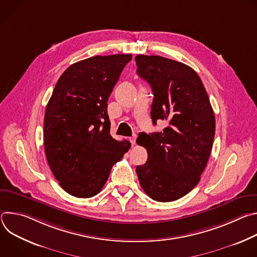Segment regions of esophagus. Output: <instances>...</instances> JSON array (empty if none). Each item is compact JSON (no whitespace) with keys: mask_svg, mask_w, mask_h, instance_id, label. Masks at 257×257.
<instances>
[{"mask_svg":"<svg viewBox=\"0 0 257 257\" xmlns=\"http://www.w3.org/2000/svg\"><path fill=\"white\" fill-rule=\"evenodd\" d=\"M136 137H137V136L134 134L133 136H131V137L129 138V139H130V142L132 143V145H134V144H135V142H136Z\"/></svg>","mask_w":257,"mask_h":257,"instance_id":"obj_1","label":"esophagus"}]
</instances>
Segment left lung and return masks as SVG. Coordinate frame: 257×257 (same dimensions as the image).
I'll return each mask as SVG.
<instances>
[{"mask_svg":"<svg viewBox=\"0 0 257 257\" xmlns=\"http://www.w3.org/2000/svg\"><path fill=\"white\" fill-rule=\"evenodd\" d=\"M135 61L137 74L154 93L153 123L168 122L163 132L139 134L137 143L148 151V161L136 167V173L151 198L174 201L198 184L212 149L214 114L191 67L161 56L138 55Z\"/></svg>","mask_w":257,"mask_h":257,"instance_id":"1","label":"left lung"}]
</instances>
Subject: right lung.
Wrapping results in <instances>:
<instances>
[{
    "mask_svg": "<svg viewBox=\"0 0 257 257\" xmlns=\"http://www.w3.org/2000/svg\"><path fill=\"white\" fill-rule=\"evenodd\" d=\"M132 55L95 56L68 67L48 102L44 144L49 166L69 194L89 198L102 189L130 142L109 134L107 99Z\"/></svg>",
    "mask_w": 257,
    "mask_h": 257,
    "instance_id": "add662e5",
    "label": "right lung"
}]
</instances>
